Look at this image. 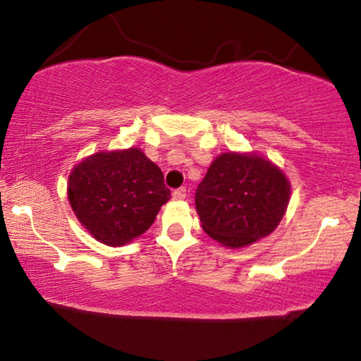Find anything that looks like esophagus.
Segmentation results:
<instances>
[{
  "instance_id": "34e87169",
  "label": "esophagus",
  "mask_w": 361,
  "mask_h": 361,
  "mask_svg": "<svg viewBox=\"0 0 361 361\" xmlns=\"http://www.w3.org/2000/svg\"><path fill=\"white\" fill-rule=\"evenodd\" d=\"M185 197H187L185 187H180V189H176L174 192H172V199L174 200H184Z\"/></svg>"
}]
</instances>
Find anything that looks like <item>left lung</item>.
I'll use <instances>...</instances> for the list:
<instances>
[{
    "label": "left lung",
    "instance_id": "left-lung-1",
    "mask_svg": "<svg viewBox=\"0 0 361 361\" xmlns=\"http://www.w3.org/2000/svg\"><path fill=\"white\" fill-rule=\"evenodd\" d=\"M283 171L258 154L224 152L195 192L202 228L228 248L248 246L273 233L289 204Z\"/></svg>",
    "mask_w": 361,
    "mask_h": 361
}]
</instances>
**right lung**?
I'll return each instance as SVG.
<instances>
[{"label": "right lung", "instance_id": "obj_1", "mask_svg": "<svg viewBox=\"0 0 361 361\" xmlns=\"http://www.w3.org/2000/svg\"><path fill=\"white\" fill-rule=\"evenodd\" d=\"M67 190L78 221L108 246L145 233L171 199L162 171L137 147L97 152L78 162Z\"/></svg>", "mask_w": 361, "mask_h": 361}]
</instances>
